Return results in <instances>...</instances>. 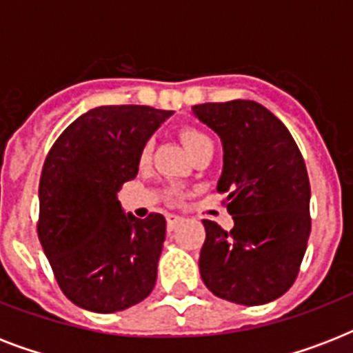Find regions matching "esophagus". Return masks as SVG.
Wrapping results in <instances>:
<instances>
[{"mask_svg":"<svg viewBox=\"0 0 353 353\" xmlns=\"http://www.w3.org/2000/svg\"><path fill=\"white\" fill-rule=\"evenodd\" d=\"M179 221H181V216L166 214V227H168V231H174V227H176Z\"/></svg>","mask_w":353,"mask_h":353,"instance_id":"esophagus-1","label":"esophagus"}]
</instances>
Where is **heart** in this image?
<instances>
[{
	"instance_id": "1",
	"label": "heart",
	"mask_w": 353,
	"mask_h": 353,
	"mask_svg": "<svg viewBox=\"0 0 353 353\" xmlns=\"http://www.w3.org/2000/svg\"><path fill=\"white\" fill-rule=\"evenodd\" d=\"M179 137H181L183 144H185V148L188 150L190 155H194L196 152L205 148L207 144H212V139L205 132L198 130V128H183L181 132H179ZM150 154H152V144H146L143 152H141V161L146 163L150 159Z\"/></svg>"
}]
</instances>
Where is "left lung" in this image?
I'll return each mask as SVG.
<instances>
[{
    "mask_svg": "<svg viewBox=\"0 0 353 353\" xmlns=\"http://www.w3.org/2000/svg\"><path fill=\"white\" fill-rule=\"evenodd\" d=\"M192 113L221 139L218 190L227 192L234 220L231 231L203 220L201 280L234 304H268L295 282L312 231L301 150L282 121L254 101L207 102Z\"/></svg>",
    "mask_w": 353,
    "mask_h": 353,
    "instance_id": "8db88e82",
    "label": "left lung"
}]
</instances>
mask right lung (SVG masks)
<instances>
[{
	"label": "right lung",
	"instance_id": "right-lung-1",
	"mask_svg": "<svg viewBox=\"0 0 353 353\" xmlns=\"http://www.w3.org/2000/svg\"><path fill=\"white\" fill-rule=\"evenodd\" d=\"M174 112L99 106L69 124L40 177L38 238L63 295L95 313L122 312L152 293L165 216L122 210L117 192L139 172L141 152Z\"/></svg>",
	"mask_w": 353,
	"mask_h": 353
}]
</instances>
